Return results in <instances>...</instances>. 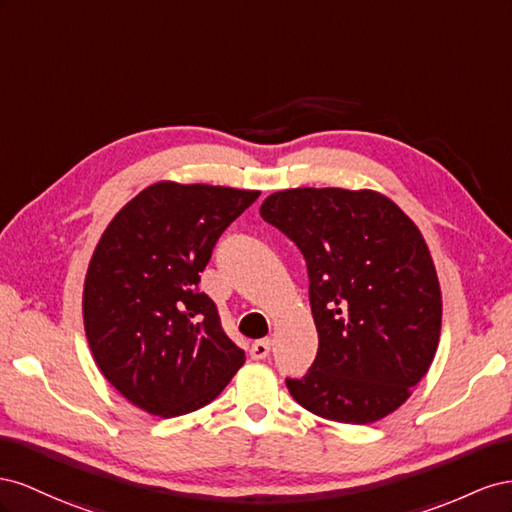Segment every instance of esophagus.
Here are the masks:
<instances>
[{
	"mask_svg": "<svg viewBox=\"0 0 512 512\" xmlns=\"http://www.w3.org/2000/svg\"><path fill=\"white\" fill-rule=\"evenodd\" d=\"M270 339H261V341H257V343H253V347H251V358L253 360H264V358H268L270 356Z\"/></svg>",
	"mask_w": 512,
	"mask_h": 512,
	"instance_id": "esophagus-1",
	"label": "esophagus"
}]
</instances>
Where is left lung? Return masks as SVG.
Here are the masks:
<instances>
[{
  "label": "left lung",
  "instance_id": "obj_1",
  "mask_svg": "<svg viewBox=\"0 0 512 512\" xmlns=\"http://www.w3.org/2000/svg\"><path fill=\"white\" fill-rule=\"evenodd\" d=\"M304 255L319 347L287 388L304 410L369 425L410 399L442 330L429 246L397 203L375 191L289 188L259 210Z\"/></svg>",
  "mask_w": 512,
  "mask_h": 512
}]
</instances>
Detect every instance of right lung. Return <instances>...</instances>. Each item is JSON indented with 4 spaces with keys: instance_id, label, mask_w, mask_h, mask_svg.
Segmentation results:
<instances>
[{
    "instance_id": "1",
    "label": "right lung",
    "mask_w": 512,
    "mask_h": 512,
    "mask_svg": "<svg viewBox=\"0 0 512 512\" xmlns=\"http://www.w3.org/2000/svg\"><path fill=\"white\" fill-rule=\"evenodd\" d=\"M259 197L156 182L113 216L90 259L83 324L100 373L139 410L173 418L214 401L246 356L199 291L221 233Z\"/></svg>"
}]
</instances>
